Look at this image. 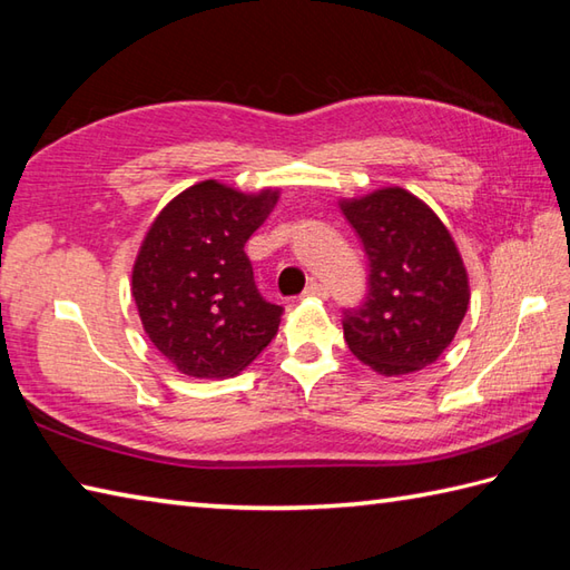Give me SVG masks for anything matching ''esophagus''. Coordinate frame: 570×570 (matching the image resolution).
I'll list each match as a JSON object with an SVG mask.
<instances>
[{
	"label": "esophagus",
	"mask_w": 570,
	"mask_h": 570,
	"mask_svg": "<svg viewBox=\"0 0 570 570\" xmlns=\"http://www.w3.org/2000/svg\"><path fill=\"white\" fill-rule=\"evenodd\" d=\"M304 296H313V298H328V288H325L323 284H318V282H311V284L306 286Z\"/></svg>",
	"instance_id": "34e87169"
}]
</instances>
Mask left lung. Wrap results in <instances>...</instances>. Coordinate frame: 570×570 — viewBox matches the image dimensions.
I'll list each match as a JSON object with an SVG mask.
<instances>
[{"mask_svg":"<svg viewBox=\"0 0 570 570\" xmlns=\"http://www.w3.org/2000/svg\"><path fill=\"white\" fill-rule=\"evenodd\" d=\"M370 262L367 296L343 311L345 343L360 362L394 377L433 365L465 318V264L445 225L404 188L343 200Z\"/></svg>","mask_w":570,"mask_h":570,"instance_id":"obj_1","label":"left lung"}]
</instances>
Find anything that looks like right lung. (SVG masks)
<instances>
[{
  "label": "right lung",
  "mask_w": 570,
  "mask_h": 570,
  "mask_svg": "<svg viewBox=\"0 0 570 570\" xmlns=\"http://www.w3.org/2000/svg\"><path fill=\"white\" fill-rule=\"evenodd\" d=\"M276 200L272 188L247 196L200 180L141 242L131 296L154 347L188 377H233L274 341L284 308L257 292L245 242Z\"/></svg>",
  "instance_id": "add662e5"
}]
</instances>
